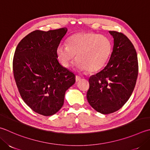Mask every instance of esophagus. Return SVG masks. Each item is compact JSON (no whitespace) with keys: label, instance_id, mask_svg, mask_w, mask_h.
<instances>
[{"label":"esophagus","instance_id":"1","mask_svg":"<svg viewBox=\"0 0 150 150\" xmlns=\"http://www.w3.org/2000/svg\"><path fill=\"white\" fill-rule=\"evenodd\" d=\"M81 79V77H80V76H79V75H76V77H75V80H76V81L77 82H78V81H79Z\"/></svg>","mask_w":150,"mask_h":150}]
</instances>
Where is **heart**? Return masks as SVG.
Instances as JSON below:
<instances>
[{
    "label": "heart",
    "instance_id": "obj_1",
    "mask_svg": "<svg viewBox=\"0 0 150 150\" xmlns=\"http://www.w3.org/2000/svg\"><path fill=\"white\" fill-rule=\"evenodd\" d=\"M112 51L109 38L90 32L73 34L67 41V45H60L57 54L64 67H68L76 55L75 66L81 71L95 73L106 65Z\"/></svg>",
    "mask_w": 150,
    "mask_h": 150
}]
</instances>
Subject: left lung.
I'll return each instance as SVG.
<instances>
[{"label": "left lung", "instance_id": "1", "mask_svg": "<svg viewBox=\"0 0 150 150\" xmlns=\"http://www.w3.org/2000/svg\"><path fill=\"white\" fill-rule=\"evenodd\" d=\"M114 38L113 51L105 68L89 78L87 100L103 114L118 110L129 99L139 73L136 50L122 32L109 31Z\"/></svg>", "mask_w": 150, "mask_h": 150}]
</instances>
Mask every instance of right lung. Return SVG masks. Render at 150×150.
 <instances>
[{
  "instance_id": "1",
  "label": "right lung",
  "mask_w": 150,
  "mask_h": 150,
  "mask_svg": "<svg viewBox=\"0 0 150 150\" xmlns=\"http://www.w3.org/2000/svg\"><path fill=\"white\" fill-rule=\"evenodd\" d=\"M67 29L35 30L21 40L13 60L14 79L21 96L32 110L53 115L64 105L66 91L75 75L61 66L57 49Z\"/></svg>"
}]
</instances>
